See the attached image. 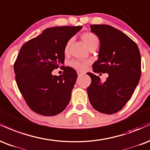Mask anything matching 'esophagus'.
<instances>
[{
	"instance_id": "1",
	"label": "esophagus",
	"mask_w": 150,
	"mask_h": 150,
	"mask_svg": "<svg viewBox=\"0 0 150 150\" xmlns=\"http://www.w3.org/2000/svg\"><path fill=\"white\" fill-rule=\"evenodd\" d=\"M77 74H78L79 76H81V74H83L84 72L81 71H77Z\"/></svg>"
}]
</instances>
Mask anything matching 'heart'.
<instances>
[{"label":"heart","mask_w":150,"mask_h":150,"mask_svg":"<svg viewBox=\"0 0 150 150\" xmlns=\"http://www.w3.org/2000/svg\"><path fill=\"white\" fill-rule=\"evenodd\" d=\"M82 40L87 45L88 47L92 46L93 45H98L99 43V38L95 33L92 32H86L83 33L81 36ZM71 40H69L67 43L65 45L64 48V54H67L69 52V48L71 44ZM90 62L88 60H80V59H74L69 62V66L72 68L75 69L77 70H84L87 67L88 65L89 64Z\"/></svg>","instance_id":"obj_1"}]
</instances>
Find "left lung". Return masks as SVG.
<instances>
[{
	"mask_svg": "<svg viewBox=\"0 0 150 150\" xmlns=\"http://www.w3.org/2000/svg\"><path fill=\"white\" fill-rule=\"evenodd\" d=\"M98 36V59L93 64L95 73H107L102 83L98 76L87 73L91 83L87 88L93 108L103 114L118 112L131 98L141 76V57L137 44L127 35L105 24L91 25Z\"/></svg>",
	"mask_w": 150,
	"mask_h": 150,
	"instance_id": "8db88e82",
	"label": "left lung"
}]
</instances>
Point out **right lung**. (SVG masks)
Segmentation results:
<instances>
[{"label": "right lung", "instance_id": "add662e5", "mask_svg": "<svg viewBox=\"0 0 150 150\" xmlns=\"http://www.w3.org/2000/svg\"><path fill=\"white\" fill-rule=\"evenodd\" d=\"M81 28H47L21 47L14 64L15 80L27 105L36 113L57 115L69 103L76 71L69 67H64L59 76L52 71L63 64L65 45Z\"/></svg>", "mask_w": 150, "mask_h": 150}]
</instances>
